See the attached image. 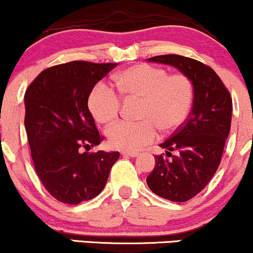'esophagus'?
Instances as JSON below:
<instances>
[{
  "label": "esophagus",
  "mask_w": 253,
  "mask_h": 253,
  "mask_svg": "<svg viewBox=\"0 0 253 253\" xmlns=\"http://www.w3.org/2000/svg\"><path fill=\"white\" fill-rule=\"evenodd\" d=\"M122 156H123V157H132V158H134V157L138 156V153H137V152H122Z\"/></svg>",
  "instance_id": "esophagus-1"
}]
</instances>
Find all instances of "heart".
Segmentation results:
<instances>
[{
	"instance_id": "heart-1",
	"label": "heart",
	"mask_w": 253,
	"mask_h": 253,
	"mask_svg": "<svg viewBox=\"0 0 253 253\" xmlns=\"http://www.w3.org/2000/svg\"><path fill=\"white\" fill-rule=\"evenodd\" d=\"M117 86L127 99H142L141 121H121L107 129L111 146L122 151H138L156 140L157 127L170 132L183 124L193 104V84L186 75H169L162 67L135 65L116 78ZM107 83L94 86L88 106L97 122L111 123L122 108V96Z\"/></svg>"
}]
</instances>
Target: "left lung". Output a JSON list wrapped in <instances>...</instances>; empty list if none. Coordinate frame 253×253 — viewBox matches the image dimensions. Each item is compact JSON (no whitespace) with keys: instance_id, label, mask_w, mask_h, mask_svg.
I'll use <instances>...</instances> for the list:
<instances>
[{"instance_id":"obj_1","label":"left lung","mask_w":253,"mask_h":253,"mask_svg":"<svg viewBox=\"0 0 253 253\" xmlns=\"http://www.w3.org/2000/svg\"><path fill=\"white\" fill-rule=\"evenodd\" d=\"M147 60L176 67L193 84L191 113L170 138L160 143L167 157H154L156 165L146 180L154 194L183 203L202 192L218 169L230 131L232 96L217 73L203 62L177 54Z\"/></svg>"}]
</instances>
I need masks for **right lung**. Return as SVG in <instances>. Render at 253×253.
Returning <instances> with one entry per match:
<instances>
[{"label":"right lung","instance_id":"1","mask_svg":"<svg viewBox=\"0 0 253 253\" xmlns=\"http://www.w3.org/2000/svg\"><path fill=\"white\" fill-rule=\"evenodd\" d=\"M116 66L56 65L43 70L25 91V129L35 170L51 197L64 204L77 205L99 195L119 158V152H88L102 141L89 95Z\"/></svg>","mask_w":253,"mask_h":253}]
</instances>
